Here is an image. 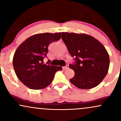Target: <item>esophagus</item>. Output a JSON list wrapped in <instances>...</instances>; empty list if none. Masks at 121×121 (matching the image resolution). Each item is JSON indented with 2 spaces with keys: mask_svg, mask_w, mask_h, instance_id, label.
<instances>
[{
  "mask_svg": "<svg viewBox=\"0 0 121 121\" xmlns=\"http://www.w3.org/2000/svg\"><path fill=\"white\" fill-rule=\"evenodd\" d=\"M68 68H69L68 65H66V66H64V67L62 68V69H63L64 70H66V69H68Z\"/></svg>",
  "mask_w": 121,
  "mask_h": 121,
  "instance_id": "34e87169",
  "label": "esophagus"
}]
</instances>
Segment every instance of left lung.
Here are the masks:
<instances>
[{
  "instance_id": "8db88e82",
  "label": "left lung",
  "mask_w": 121,
  "mask_h": 121,
  "mask_svg": "<svg viewBox=\"0 0 121 121\" xmlns=\"http://www.w3.org/2000/svg\"><path fill=\"white\" fill-rule=\"evenodd\" d=\"M61 38L76 63L70 82L82 89H89L102 82L109 70L110 59L106 48L93 36L85 34L62 32Z\"/></svg>"
}]
</instances>
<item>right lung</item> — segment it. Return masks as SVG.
Listing matches in <instances>:
<instances>
[{"instance_id": "right-lung-1", "label": "right lung", "mask_w": 121, "mask_h": 121, "mask_svg": "<svg viewBox=\"0 0 121 121\" xmlns=\"http://www.w3.org/2000/svg\"><path fill=\"white\" fill-rule=\"evenodd\" d=\"M61 35V32L34 35L22 43L15 51L13 57L15 72L19 80L30 89L45 88L52 82L56 72L62 70L61 66L43 64L48 46L60 39Z\"/></svg>"}]
</instances>
